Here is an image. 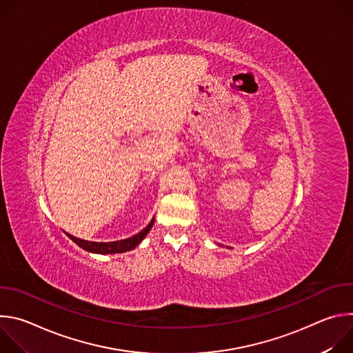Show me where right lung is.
I'll return each instance as SVG.
<instances>
[{"mask_svg":"<svg viewBox=\"0 0 353 353\" xmlns=\"http://www.w3.org/2000/svg\"><path fill=\"white\" fill-rule=\"evenodd\" d=\"M155 222V218L150 221V223L138 234L125 239V240H120V241H110V243H96V241H86V240H81L78 237H74L71 234L67 233V236L77 243L79 247H82L86 251H90V253H99V254H114V253H124V251H130L132 248H135L142 240L143 237L148 234V232L152 229Z\"/></svg>","mask_w":353,"mask_h":353,"instance_id":"1","label":"right lung"}]
</instances>
